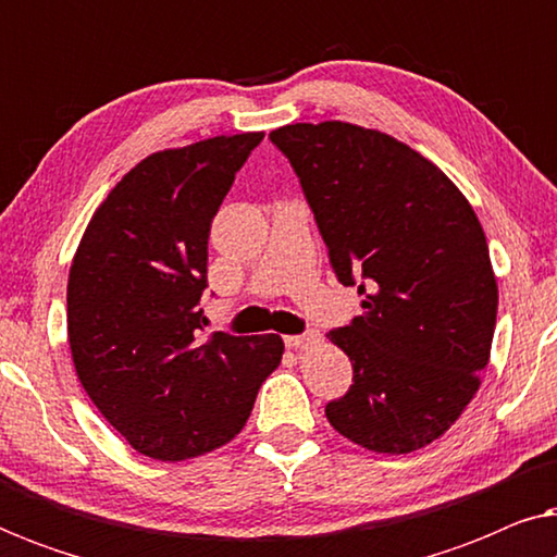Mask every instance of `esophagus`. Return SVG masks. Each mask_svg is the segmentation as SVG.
Instances as JSON below:
<instances>
[{"mask_svg": "<svg viewBox=\"0 0 557 557\" xmlns=\"http://www.w3.org/2000/svg\"><path fill=\"white\" fill-rule=\"evenodd\" d=\"M284 342H286V347H292V349H309V347H314V345H319V342H322V334H319V332L294 334V337H284Z\"/></svg>", "mask_w": 557, "mask_h": 557, "instance_id": "1", "label": "esophagus"}]
</instances>
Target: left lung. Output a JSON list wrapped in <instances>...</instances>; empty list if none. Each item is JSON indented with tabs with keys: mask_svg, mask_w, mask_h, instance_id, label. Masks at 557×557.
<instances>
[{
	"mask_svg": "<svg viewBox=\"0 0 557 557\" xmlns=\"http://www.w3.org/2000/svg\"><path fill=\"white\" fill-rule=\"evenodd\" d=\"M292 162L339 284L362 317L330 337L352 385L324 413L352 444L410 454L444 436L474 398L497 324L482 225L436 164L345 121L269 134Z\"/></svg>",
	"mask_w": 557,
	"mask_h": 557,
	"instance_id": "1",
	"label": "left lung"
}]
</instances>
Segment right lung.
I'll use <instances>...</instances> for the list:
<instances>
[{
	"instance_id": "obj_1",
	"label": "right lung",
	"mask_w": 557,
	"mask_h": 557,
	"mask_svg": "<svg viewBox=\"0 0 557 557\" xmlns=\"http://www.w3.org/2000/svg\"><path fill=\"white\" fill-rule=\"evenodd\" d=\"M263 132L141 159L94 212L67 276V342L88 398L132 448L185 461L246 425L276 334L202 339L212 218Z\"/></svg>"
}]
</instances>
